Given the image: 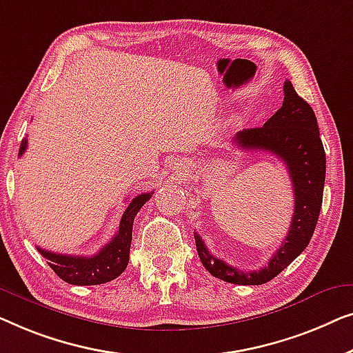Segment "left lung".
Listing matches in <instances>:
<instances>
[{
  "mask_svg": "<svg viewBox=\"0 0 353 353\" xmlns=\"http://www.w3.org/2000/svg\"><path fill=\"white\" fill-rule=\"evenodd\" d=\"M285 99L274 117L261 128L243 129L235 145L243 150H264L285 161L294 192V212L288 235L269 264L256 272H243L217 259L205 241L195 235L201 264L212 276L233 285H262L286 269L309 245L319 221L326 174V155L312 107L292 88L290 79L283 86Z\"/></svg>",
  "mask_w": 353,
  "mask_h": 353,
  "instance_id": "8db88e82",
  "label": "left lung"
}]
</instances>
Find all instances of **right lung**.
I'll return each mask as SVG.
<instances>
[{
  "instance_id": "right-lung-1",
  "label": "right lung",
  "mask_w": 353,
  "mask_h": 353,
  "mask_svg": "<svg viewBox=\"0 0 353 353\" xmlns=\"http://www.w3.org/2000/svg\"><path fill=\"white\" fill-rule=\"evenodd\" d=\"M27 150V139H23L19 148V157ZM150 193H142L129 201L128 208L123 212L120 227L110 243H107L97 254L94 256H68L57 254V252L44 251L38 248L41 256L48 261V265L56 272L59 278L70 285L91 286L102 285V283L115 280L128 267L129 250L132 240L134 217L141 211V208L150 200Z\"/></svg>"
}]
</instances>
